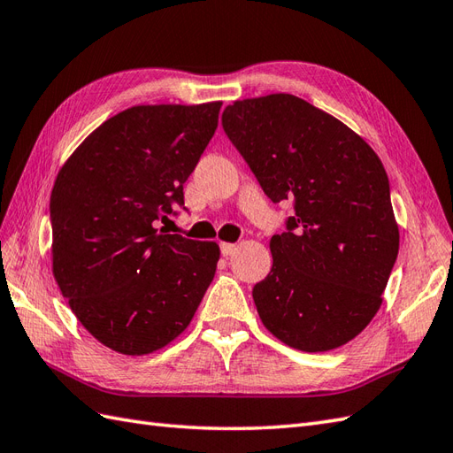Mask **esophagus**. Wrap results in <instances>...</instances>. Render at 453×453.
Segmentation results:
<instances>
[{
	"label": "esophagus",
	"instance_id": "34e87169",
	"mask_svg": "<svg viewBox=\"0 0 453 453\" xmlns=\"http://www.w3.org/2000/svg\"><path fill=\"white\" fill-rule=\"evenodd\" d=\"M219 249H222V254H224L226 258H227V257H234L235 250H237V247L231 245V242H222V245H219Z\"/></svg>",
	"mask_w": 453,
	"mask_h": 453
}]
</instances>
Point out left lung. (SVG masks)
<instances>
[{
	"instance_id": "obj_1",
	"label": "left lung",
	"mask_w": 453,
	"mask_h": 453,
	"mask_svg": "<svg viewBox=\"0 0 453 453\" xmlns=\"http://www.w3.org/2000/svg\"><path fill=\"white\" fill-rule=\"evenodd\" d=\"M222 124L264 193L295 204L270 241L272 272L252 288L264 327L296 350H334L375 318L398 257L385 166L346 124L291 94L235 101Z\"/></svg>"
}]
</instances>
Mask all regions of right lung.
<instances>
[{"label": "right lung", "instance_id": "obj_1", "mask_svg": "<svg viewBox=\"0 0 453 453\" xmlns=\"http://www.w3.org/2000/svg\"><path fill=\"white\" fill-rule=\"evenodd\" d=\"M222 101L137 105L68 157L51 191L53 275L78 321L126 356L181 334L212 283L219 247L158 229L211 142Z\"/></svg>", "mask_w": 453, "mask_h": 453}]
</instances>
